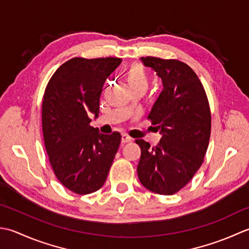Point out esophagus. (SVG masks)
<instances>
[{"mask_svg": "<svg viewBox=\"0 0 249 249\" xmlns=\"http://www.w3.org/2000/svg\"><path fill=\"white\" fill-rule=\"evenodd\" d=\"M130 142H132V139L130 138V136L128 134H123L121 135V143L123 144H125V143H130Z\"/></svg>", "mask_w": 249, "mask_h": 249, "instance_id": "esophagus-1", "label": "esophagus"}]
</instances>
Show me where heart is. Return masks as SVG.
I'll list each match as a JSON object with an SVG mask.
<instances>
[{
    "instance_id": "obj_1",
    "label": "heart",
    "mask_w": 249,
    "mask_h": 249,
    "mask_svg": "<svg viewBox=\"0 0 249 249\" xmlns=\"http://www.w3.org/2000/svg\"><path fill=\"white\" fill-rule=\"evenodd\" d=\"M125 77L131 89H147V87H148V75H147L145 68L141 63L132 64L126 71Z\"/></svg>"
}]
</instances>
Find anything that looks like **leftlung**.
I'll use <instances>...</instances> for the list:
<instances>
[{
	"mask_svg": "<svg viewBox=\"0 0 249 249\" xmlns=\"http://www.w3.org/2000/svg\"><path fill=\"white\" fill-rule=\"evenodd\" d=\"M162 79L163 90L153 105L148 119L162 135L151 148L144 140L138 175L146 189L171 196L188 184L204 160L211 136L209 100L199 77L178 60L142 57Z\"/></svg>",
	"mask_w": 249,
	"mask_h": 249,
	"instance_id": "1",
	"label": "left lung"
}]
</instances>
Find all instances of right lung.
Segmentation results:
<instances>
[{
    "label": "right lung",
    "mask_w": 249,
    "mask_h": 249,
    "mask_svg": "<svg viewBox=\"0 0 249 249\" xmlns=\"http://www.w3.org/2000/svg\"><path fill=\"white\" fill-rule=\"evenodd\" d=\"M120 63V58H73L55 71L45 89V147L54 175L75 194H92L104 185L120 145V133H100L88 116H99L103 85Z\"/></svg>",
    "instance_id": "right-lung-1"
}]
</instances>
